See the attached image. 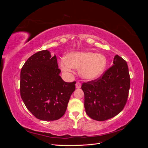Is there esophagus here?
Instances as JSON below:
<instances>
[{
  "label": "esophagus",
  "instance_id": "esophagus-1",
  "mask_svg": "<svg viewBox=\"0 0 148 148\" xmlns=\"http://www.w3.org/2000/svg\"><path fill=\"white\" fill-rule=\"evenodd\" d=\"M81 86H82V84L79 82H77V83H76V88H81Z\"/></svg>",
  "mask_w": 148,
  "mask_h": 148
}]
</instances>
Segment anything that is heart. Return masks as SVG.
I'll return each instance as SVG.
<instances>
[{
	"label": "heart",
	"mask_w": 148,
	"mask_h": 148,
	"mask_svg": "<svg viewBox=\"0 0 148 148\" xmlns=\"http://www.w3.org/2000/svg\"><path fill=\"white\" fill-rule=\"evenodd\" d=\"M59 65L64 71L79 69V74L86 79H93L102 74L107 65L104 56L92 52H71L60 59Z\"/></svg>",
	"instance_id": "1"
}]
</instances>
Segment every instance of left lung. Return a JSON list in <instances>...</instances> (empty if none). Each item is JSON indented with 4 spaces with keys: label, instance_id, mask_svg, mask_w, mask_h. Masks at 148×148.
Here are the masks:
<instances>
[{
    "label": "left lung",
    "instance_id": "8db88e82",
    "mask_svg": "<svg viewBox=\"0 0 148 148\" xmlns=\"http://www.w3.org/2000/svg\"><path fill=\"white\" fill-rule=\"evenodd\" d=\"M113 63L100 77L82 84L85 110L92 119L104 121L112 118L127 103L130 88L127 62L116 55Z\"/></svg>",
    "mask_w": 148,
    "mask_h": 148
}]
</instances>
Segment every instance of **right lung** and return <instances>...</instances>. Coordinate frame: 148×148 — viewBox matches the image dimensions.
Masks as SVG:
<instances>
[{
	"label": "right lung",
	"instance_id": "add662e5",
	"mask_svg": "<svg viewBox=\"0 0 148 148\" xmlns=\"http://www.w3.org/2000/svg\"><path fill=\"white\" fill-rule=\"evenodd\" d=\"M56 56L47 50L31 56L22 66L20 95L25 105L36 118L56 120L63 116L76 82L67 83L60 77Z\"/></svg>",
	"mask_w": 148,
	"mask_h": 148
}]
</instances>
